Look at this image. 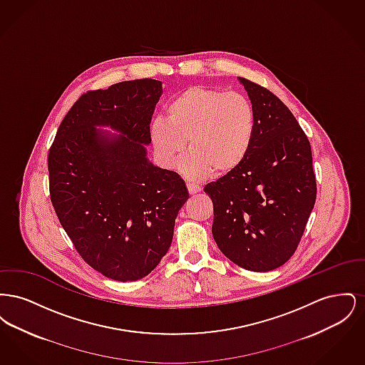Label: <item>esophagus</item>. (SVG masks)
Masks as SVG:
<instances>
[{"instance_id": "34e87169", "label": "esophagus", "mask_w": 365, "mask_h": 365, "mask_svg": "<svg viewBox=\"0 0 365 365\" xmlns=\"http://www.w3.org/2000/svg\"><path fill=\"white\" fill-rule=\"evenodd\" d=\"M187 190L190 194H195V192H198V191H201V186H198V185H195V183H187Z\"/></svg>"}]
</instances>
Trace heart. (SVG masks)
I'll use <instances>...</instances> for the list:
<instances>
[{
  "label": "heart",
  "instance_id": "b5f03b06",
  "mask_svg": "<svg viewBox=\"0 0 365 365\" xmlns=\"http://www.w3.org/2000/svg\"><path fill=\"white\" fill-rule=\"evenodd\" d=\"M157 118L149 137L160 163L173 167L182 156L186 140L190 153L182 163L189 178H222L241 167L257 130L256 109L238 93L190 86L179 91Z\"/></svg>",
  "mask_w": 365,
  "mask_h": 365
}]
</instances>
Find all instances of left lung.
I'll return each mask as SVG.
<instances>
[{
    "instance_id": "obj_1",
    "label": "left lung",
    "mask_w": 365,
    "mask_h": 365,
    "mask_svg": "<svg viewBox=\"0 0 365 365\" xmlns=\"http://www.w3.org/2000/svg\"><path fill=\"white\" fill-rule=\"evenodd\" d=\"M256 109L246 160L204 191L213 202L212 234L227 259L267 272L294 255L316 201L312 150L294 115L265 87L238 78Z\"/></svg>"
}]
</instances>
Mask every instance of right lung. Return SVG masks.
I'll use <instances>...</instances> for the list:
<instances>
[{
    "label": "right lung",
    "instance_id": "add662e5",
    "mask_svg": "<svg viewBox=\"0 0 365 365\" xmlns=\"http://www.w3.org/2000/svg\"><path fill=\"white\" fill-rule=\"evenodd\" d=\"M161 93L155 79L87 91L63 119L48 156L51 200L61 226L91 268L119 282L156 268L189 198L179 175L148 158Z\"/></svg>",
    "mask_w": 365,
    "mask_h": 365
}]
</instances>
